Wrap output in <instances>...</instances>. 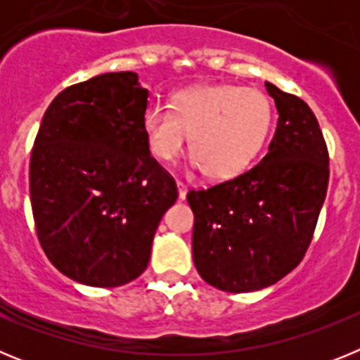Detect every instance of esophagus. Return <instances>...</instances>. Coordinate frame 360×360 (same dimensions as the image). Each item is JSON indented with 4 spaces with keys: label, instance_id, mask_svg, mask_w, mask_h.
I'll use <instances>...</instances> for the list:
<instances>
[{
    "label": "esophagus",
    "instance_id": "obj_1",
    "mask_svg": "<svg viewBox=\"0 0 360 360\" xmlns=\"http://www.w3.org/2000/svg\"><path fill=\"white\" fill-rule=\"evenodd\" d=\"M176 187H178V198L186 200V196H187V186H186V184L176 182Z\"/></svg>",
    "mask_w": 360,
    "mask_h": 360
}]
</instances>
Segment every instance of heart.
<instances>
[{
    "mask_svg": "<svg viewBox=\"0 0 360 360\" xmlns=\"http://www.w3.org/2000/svg\"><path fill=\"white\" fill-rule=\"evenodd\" d=\"M272 120V103L263 91L207 84L174 94L171 108L151 104L142 126L158 160H174L191 133V153L203 174L229 180L256 160L269 139Z\"/></svg>",
    "mask_w": 360,
    "mask_h": 360,
    "instance_id": "obj_1",
    "label": "heart"
}]
</instances>
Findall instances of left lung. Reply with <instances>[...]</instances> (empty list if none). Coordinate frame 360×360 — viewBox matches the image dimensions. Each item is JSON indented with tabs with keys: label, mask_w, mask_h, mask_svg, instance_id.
I'll use <instances>...</instances> for the list:
<instances>
[{
	"label": "left lung",
	"mask_w": 360,
	"mask_h": 360,
	"mask_svg": "<svg viewBox=\"0 0 360 360\" xmlns=\"http://www.w3.org/2000/svg\"><path fill=\"white\" fill-rule=\"evenodd\" d=\"M265 86L279 119L263 160L187 193L196 270L234 294L270 287L301 263L328 189V149L314 111L295 95Z\"/></svg>",
	"instance_id": "1"
}]
</instances>
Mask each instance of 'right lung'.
Wrapping results in <instances>:
<instances>
[{
  "label": "right lung",
  "instance_id": "obj_1",
  "mask_svg": "<svg viewBox=\"0 0 360 360\" xmlns=\"http://www.w3.org/2000/svg\"><path fill=\"white\" fill-rule=\"evenodd\" d=\"M148 90L135 72L68 86L44 111L30 157V202L44 254L90 287H120L146 270L173 176L149 153Z\"/></svg>",
  "mask_w": 360,
  "mask_h": 360
}]
</instances>
